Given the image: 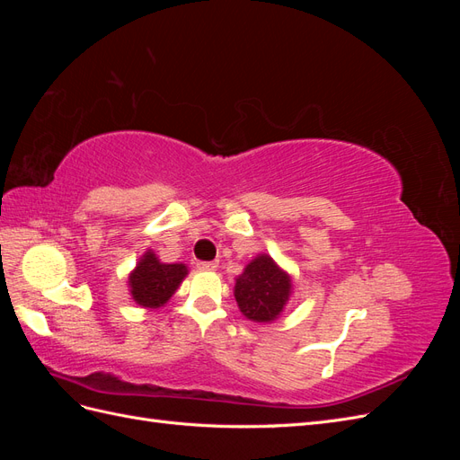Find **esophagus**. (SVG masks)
I'll list each match as a JSON object with an SVG mask.
<instances>
[{
	"mask_svg": "<svg viewBox=\"0 0 460 460\" xmlns=\"http://www.w3.org/2000/svg\"><path fill=\"white\" fill-rule=\"evenodd\" d=\"M217 261H201V262H198V269L199 270H215L217 269Z\"/></svg>",
	"mask_w": 460,
	"mask_h": 460,
	"instance_id": "1",
	"label": "esophagus"
}]
</instances>
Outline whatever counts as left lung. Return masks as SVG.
I'll return each mask as SVG.
<instances>
[{
    "mask_svg": "<svg viewBox=\"0 0 460 460\" xmlns=\"http://www.w3.org/2000/svg\"><path fill=\"white\" fill-rule=\"evenodd\" d=\"M291 296V278L267 253L257 255L235 278L234 297L242 314L269 324L280 316Z\"/></svg>",
    "mask_w": 460,
    "mask_h": 460,
    "instance_id": "obj_1",
    "label": "left lung"
}]
</instances>
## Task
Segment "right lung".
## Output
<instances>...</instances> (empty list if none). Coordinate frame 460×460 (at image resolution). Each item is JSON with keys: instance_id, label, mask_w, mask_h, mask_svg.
Returning a JSON list of instances; mask_svg holds the SVG:
<instances>
[{"instance_id": "1", "label": "right lung", "mask_w": 460, "mask_h": 460, "mask_svg": "<svg viewBox=\"0 0 460 460\" xmlns=\"http://www.w3.org/2000/svg\"><path fill=\"white\" fill-rule=\"evenodd\" d=\"M186 274V264L161 262L159 257L147 249L128 276L130 296L144 309H159L174 296Z\"/></svg>"}]
</instances>
